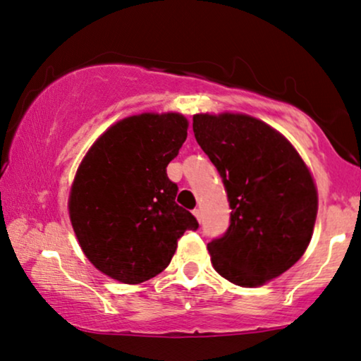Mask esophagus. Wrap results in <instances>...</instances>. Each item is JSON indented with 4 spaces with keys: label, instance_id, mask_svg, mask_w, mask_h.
Masks as SVG:
<instances>
[{
    "label": "esophagus",
    "instance_id": "34e87169",
    "mask_svg": "<svg viewBox=\"0 0 361 361\" xmlns=\"http://www.w3.org/2000/svg\"><path fill=\"white\" fill-rule=\"evenodd\" d=\"M192 214H194L197 221H199V224H202V210L200 209H195L194 212H192Z\"/></svg>",
    "mask_w": 361,
    "mask_h": 361
}]
</instances>
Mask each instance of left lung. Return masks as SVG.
I'll return each instance as SVG.
<instances>
[{
    "label": "left lung",
    "mask_w": 361,
    "mask_h": 361,
    "mask_svg": "<svg viewBox=\"0 0 361 361\" xmlns=\"http://www.w3.org/2000/svg\"><path fill=\"white\" fill-rule=\"evenodd\" d=\"M194 133L230 200V226L207 250L221 278L258 288L305 253L317 219L312 172L278 130L245 113H197Z\"/></svg>",
    "instance_id": "1"
}]
</instances>
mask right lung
Listing matches in <instances>:
<instances>
[{"label": "right lung", "mask_w": 361, "mask_h": 361, "mask_svg": "<svg viewBox=\"0 0 361 361\" xmlns=\"http://www.w3.org/2000/svg\"><path fill=\"white\" fill-rule=\"evenodd\" d=\"M180 113H140L97 137L68 192V216L88 261L108 278L140 284L167 268L195 216L176 204L166 167L184 145Z\"/></svg>", "instance_id": "right-lung-1"}]
</instances>
